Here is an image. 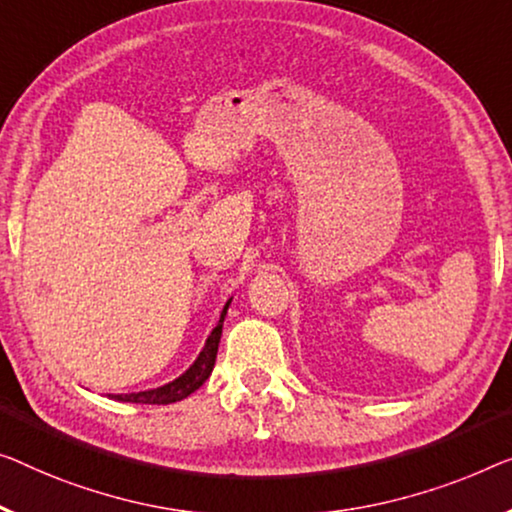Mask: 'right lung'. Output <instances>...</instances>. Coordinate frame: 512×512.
I'll return each mask as SVG.
<instances>
[{"instance_id": "obj_1", "label": "right lung", "mask_w": 512, "mask_h": 512, "mask_svg": "<svg viewBox=\"0 0 512 512\" xmlns=\"http://www.w3.org/2000/svg\"><path fill=\"white\" fill-rule=\"evenodd\" d=\"M232 299L225 303L223 312H220V322L216 324V329L211 331V335L204 342L200 356L195 358V363L183 372L181 377H177L170 384L158 386V388H149V391H140V393H126V395H108L112 400H121V402H135V404H172L179 402L183 398H188L190 393H195L204 381L209 379L213 365H216V354H218V342L220 335H223V322L227 315V308H230Z\"/></svg>"}]
</instances>
